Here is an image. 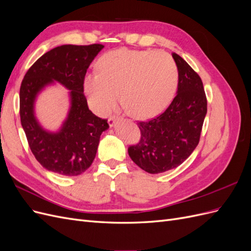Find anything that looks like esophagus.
Listing matches in <instances>:
<instances>
[{
  "label": "esophagus",
  "mask_w": 251,
  "mask_h": 251,
  "mask_svg": "<svg viewBox=\"0 0 251 251\" xmlns=\"http://www.w3.org/2000/svg\"><path fill=\"white\" fill-rule=\"evenodd\" d=\"M120 117H118V116H115V115H113V116H110V118L108 119V123H109V126H113L114 125H115V123H116V120L117 119H119Z\"/></svg>",
  "instance_id": "obj_1"
}]
</instances>
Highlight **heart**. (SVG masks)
I'll return each mask as SVG.
<instances>
[{
    "label": "heart",
    "mask_w": 251,
    "mask_h": 251,
    "mask_svg": "<svg viewBox=\"0 0 251 251\" xmlns=\"http://www.w3.org/2000/svg\"><path fill=\"white\" fill-rule=\"evenodd\" d=\"M178 80L177 65L166 53L119 49L100 57L97 72L83 78V90L97 113L105 114L114 107L118 90L128 114L150 118L170 104Z\"/></svg>",
    "instance_id": "obj_1"
}]
</instances>
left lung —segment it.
Returning a JSON list of instances; mask_svg holds the SVG:
<instances>
[{"mask_svg":"<svg viewBox=\"0 0 251 251\" xmlns=\"http://www.w3.org/2000/svg\"><path fill=\"white\" fill-rule=\"evenodd\" d=\"M178 91L163 113L147 121H138L140 140L127 149L128 156L150 174L177 168L198 146L207 112L203 82L196 71L176 53Z\"/></svg>","mask_w":251,"mask_h":251,"instance_id":"obj_1","label":"left lung"}]
</instances>
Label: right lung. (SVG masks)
<instances>
[{
	"instance_id": "obj_1",
	"label": "right lung",
	"mask_w": 251,
	"mask_h": 251,
	"mask_svg": "<svg viewBox=\"0 0 251 251\" xmlns=\"http://www.w3.org/2000/svg\"><path fill=\"white\" fill-rule=\"evenodd\" d=\"M103 45H63L45 53L29 68L20 89V117L27 141L43 168L63 176H77L88 170L96 156L100 135L108 119L88 108L83 78ZM53 81L71 90L72 108L57 133L45 131L34 116L33 105L39 91Z\"/></svg>"
}]
</instances>
